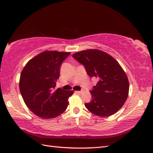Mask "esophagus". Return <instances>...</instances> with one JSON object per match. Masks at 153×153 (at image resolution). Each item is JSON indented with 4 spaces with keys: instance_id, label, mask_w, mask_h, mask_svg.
<instances>
[{
    "instance_id": "1",
    "label": "esophagus",
    "mask_w": 153,
    "mask_h": 153,
    "mask_svg": "<svg viewBox=\"0 0 153 153\" xmlns=\"http://www.w3.org/2000/svg\"><path fill=\"white\" fill-rule=\"evenodd\" d=\"M76 92L77 94H82V92H83V91H76Z\"/></svg>"
}]
</instances>
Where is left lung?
<instances>
[{"mask_svg":"<svg viewBox=\"0 0 153 153\" xmlns=\"http://www.w3.org/2000/svg\"><path fill=\"white\" fill-rule=\"evenodd\" d=\"M85 68L91 78L98 80L91 91L92 100L85 106L99 117H108L121 109L129 93L126 73L113 57L102 50L88 49L73 55Z\"/></svg>","mask_w":153,"mask_h":153,"instance_id":"obj_1","label":"left lung"}]
</instances>
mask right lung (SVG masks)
<instances>
[{
	"label": "right lung",
	"mask_w": 153,
	"mask_h": 153,
	"mask_svg": "<svg viewBox=\"0 0 153 153\" xmlns=\"http://www.w3.org/2000/svg\"><path fill=\"white\" fill-rule=\"evenodd\" d=\"M70 52L48 51L31 59L21 72L19 87L27 107L43 119L56 117L65 111L73 91L55 90L60 66Z\"/></svg>",
	"instance_id": "right-lung-1"
}]
</instances>
